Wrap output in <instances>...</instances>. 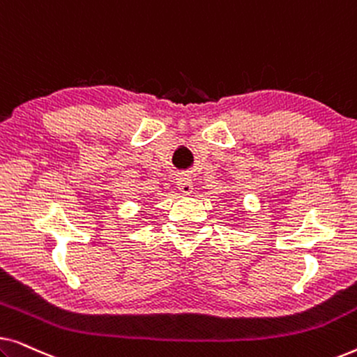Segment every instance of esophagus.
Masks as SVG:
<instances>
[{
  "instance_id": "34e87169",
  "label": "esophagus",
  "mask_w": 357,
  "mask_h": 357,
  "mask_svg": "<svg viewBox=\"0 0 357 357\" xmlns=\"http://www.w3.org/2000/svg\"><path fill=\"white\" fill-rule=\"evenodd\" d=\"M177 185H178V190L183 195L192 193L193 185H192V182H190V178L187 177V175H178V177H177Z\"/></svg>"
}]
</instances>
